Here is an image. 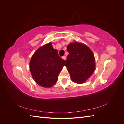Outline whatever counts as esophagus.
I'll use <instances>...</instances> for the list:
<instances>
[{
    "instance_id": "obj_1",
    "label": "esophagus",
    "mask_w": 124,
    "mask_h": 124,
    "mask_svg": "<svg viewBox=\"0 0 124 124\" xmlns=\"http://www.w3.org/2000/svg\"><path fill=\"white\" fill-rule=\"evenodd\" d=\"M62 58L63 59H64V60H66V56H62Z\"/></svg>"
}]
</instances>
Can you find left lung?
Listing matches in <instances>:
<instances>
[{"instance_id": "obj_1", "label": "left lung", "mask_w": 124, "mask_h": 124, "mask_svg": "<svg viewBox=\"0 0 124 124\" xmlns=\"http://www.w3.org/2000/svg\"><path fill=\"white\" fill-rule=\"evenodd\" d=\"M67 50L69 55L65 66L71 80L76 83H83L95 71L94 55L87 46L77 42L68 44Z\"/></svg>"}]
</instances>
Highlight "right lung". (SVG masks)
Masks as SVG:
<instances>
[{"instance_id":"add662e5","label":"right lung","mask_w":124,"mask_h":124,"mask_svg":"<svg viewBox=\"0 0 124 124\" xmlns=\"http://www.w3.org/2000/svg\"><path fill=\"white\" fill-rule=\"evenodd\" d=\"M66 61L60 57L57 50L49 43L40 47L30 61V71L35 81L44 87H51L58 80V76Z\"/></svg>"}]
</instances>
